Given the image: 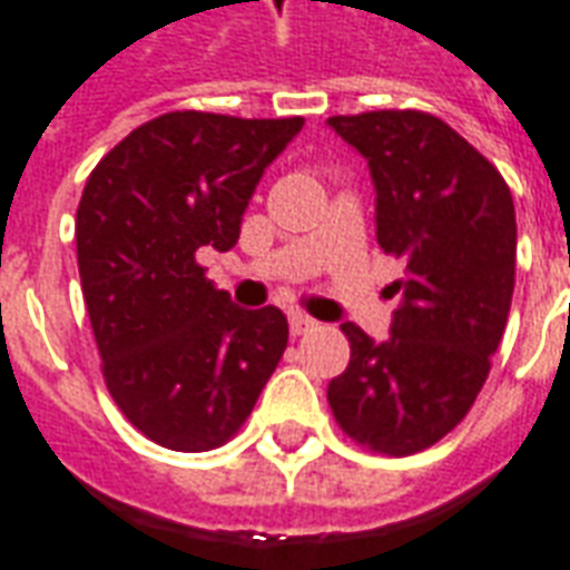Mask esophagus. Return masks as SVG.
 <instances>
[{
	"label": "esophagus",
	"instance_id": "esophagus-1",
	"mask_svg": "<svg viewBox=\"0 0 570 570\" xmlns=\"http://www.w3.org/2000/svg\"><path fill=\"white\" fill-rule=\"evenodd\" d=\"M288 325H291V336H303V334H309V331H313L318 322H315V318H309L306 313H291Z\"/></svg>",
	"mask_w": 570,
	"mask_h": 570
}]
</instances>
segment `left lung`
<instances>
[{
	"label": "left lung",
	"mask_w": 570,
	"mask_h": 570,
	"mask_svg": "<svg viewBox=\"0 0 570 570\" xmlns=\"http://www.w3.org/2000/svg\"><path fill=\"white\" fill-rule=\"evenodd\" d=\"M327 124L371 166L376 239L406 264L389 340L343 325L352 355L327 404L361 446L413 455L468 416L489 376L513 301L517 209L495 166L434 115L389 109Z\"/></svg>",
	"instance_id": "8db88e82"
}]
</instances>
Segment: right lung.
Returning <instances> with one entry per match:
<instances>
[{
  "label": "right lung",
  "mask_w": 570,
  "mask_h": 570,
  "mask_svg": "<svg viewBox=\"0 0 570 570\" xmlns=\"http://www.w3.org/2000/svg\"><path fill=\"white\" fill-rule=\"evenodd\" d=\"M301 127L169 111L87 178L75 243L102 376L120 413L166 450L234 438L288 346L282 309L230 303L197 252L234 248L264 169Z\"/></svg>",
  "instance_id": "1"
}]
</instances>
